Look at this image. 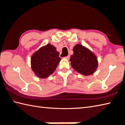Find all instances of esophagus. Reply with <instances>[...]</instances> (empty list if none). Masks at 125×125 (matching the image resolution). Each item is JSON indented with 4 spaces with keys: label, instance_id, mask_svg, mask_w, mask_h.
Masks as SVG:
<instances>
[{
    "label": "esophagus",
    "instance_id": "esophagus-1",
    "mask_svg": "<svg viewBox=\"0 0 125 125\" xmlns=\"http://www.w3.org/2000/svg\"><path fill=\"white\" fill-rule=\"evenodd\" d=\"M65 58H66V59H68V60H69V59H70V56H69V55H68V56H67L65 57Z\"/></svg>",
    "mask_w": 125,
    "mask_h": 125
}]
</instances>
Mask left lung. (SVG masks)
<instances>
[{
	"label": "left lung",
	"mask_w": 125,
	"mask_h": 125,
	"mask_svg": "<svg viewBox=\"0 0 125 125\" xmlns=\"http://www.w3.org/2000/svg\"><path fill=\"white\" fill-rule=\"evenodd\" d=\"M73 54L71 55V65L76 72L83 75L93 74L98 68V61L93 52L85 46L77 44L73 47Z\"/></svg>",
	"instance_id": "left-lung-1"
}]
</instances>
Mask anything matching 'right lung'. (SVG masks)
<instances>
[{
    "label": "right lung",
    "mask_w": 125,
    "mask_h": 125,
    "mask_svg": "<svg viewBox=\"0 0 125 125\" xmlns=\"http://www.w3.org/2000/svg\"><path fill=\"white\" fill-rule=\"evenodd\" d=\"M60 60L56 48L51 44H47L32 55V70L37 77L45 79L55 72Z\"/></svg>",
    "instance_id": "right-lung-1"
}]
</instances>
